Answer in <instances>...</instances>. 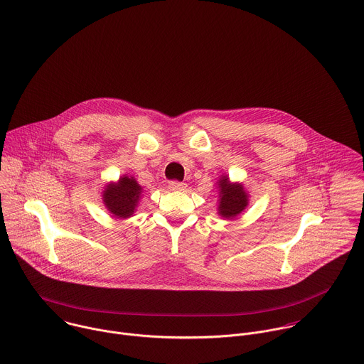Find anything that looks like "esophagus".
I'll return each instance as SVG.
<instances>
[{
  "instance_id": "34e87169",
  "label": "esophagus",
  "mask_w": 364,
  "mask_h": 364,
  "mask_svg": "<svg viewBox=\"0 0 364 364\" xmlns=\"http://www.w3.org/2000/svg\"><path fill=\"white\" fill-rule=\"evenodd\" d=\"M168 188L171 191H183L186 188V184L181 183V181H177V180H173L168 183Z\"/></svg>"
}]
</instances>
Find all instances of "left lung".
<instances>
[{
  "mask_svg": "<svg viewBox=\"0 0 364 364\" xmlns=\"http://www.w3.org/2000/svg\"><path fill=\"white\" fill-rule=\"evenodd\" d=\"M220 214L224 218H234L237 217L248 204L247 193L244 191L241 184H231L227 177L220 180Z\"/></svg>",
  "mask_w": 364,
  "mask_h": 364,
  "instance_id": "1",
  "label": "left lung"
}]
</instances>
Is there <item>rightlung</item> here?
<instances>
[{"label":"right lung","mask_w":364,"mask_h":364,"mask_svg":"<svg viewBox=\"0 0 364 364\" xmlns=\"http://www.w3.org/2000/svg\"><path fill=\"white\" fill-rule=\"evenodd\" d=\"M140 186L133 177H122L117 184H109L103 191V201L107 210L119 218H127L133 214L140 197Z\"/></svg>","instance_id":"right-lung-1"}]
</instances>
